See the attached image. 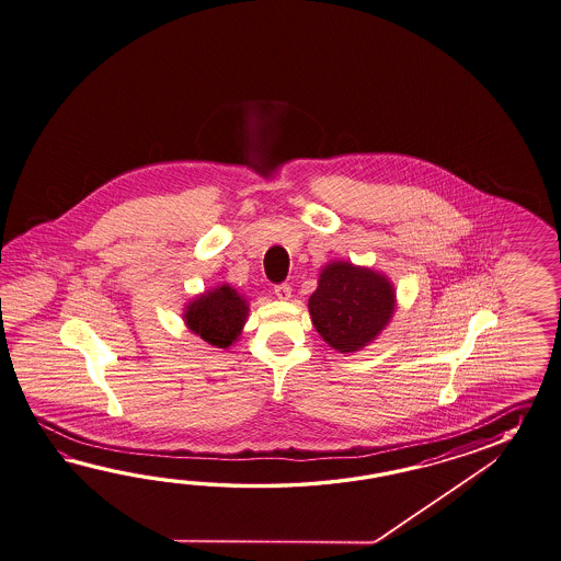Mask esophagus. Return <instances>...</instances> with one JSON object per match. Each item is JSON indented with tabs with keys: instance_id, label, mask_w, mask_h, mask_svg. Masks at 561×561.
<instances>
[{
	"instance_id": "esophagus-1",
	"label": "esophagus",
	"mask_w": 561,
	"mask_h": 561,
	"mask_svg": "<svg viewBox=\"0 0 561 561\" xmlns=\"http://www.w3.org/2000/svg\"><path fill=\"white\" fill-rule=\"evenodd\" d=\"M290 293H293V288H290V285H287V283L276 285V287H274V295H276L280 300L290 299Z\"/></svg>"
}]
</instances>
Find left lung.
<instances>
[{
	"mask_svg": "<svg viewBox=\"0 0 561 561\" xmlns=\"http://www.w3.org/2000/svg\"><path fill=\"white\" fill-rule=\"evenodd\" d=\"M309 311L314 329L333 350L357 352L390 321L393 288L381 274L333 262L321 273Z\"/></svg>",
	"mask_w": 561,
	"mask_h": 561,
	"instance_id": "obj_1",
	"label": "left lung"
}]
</instances>
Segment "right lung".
Returning a JSON list of instances; mask_svg holds the SVG:
<instances>
[{"label": "right lung", "instance_id": "obj_1", "mask_svg": "<svg viewBox=\"0 0 561 561\" xmlns=\"http://www.w3.org/2000/svg\"><path fill=\"white\" fill-rule=\"evenodd\" d=\"M247 313V300L236 293V288L222 285L187 307L185 323L209 345L228 347L240 335Z\"/></svg>", "mask_w": 561, "mask_h": 561}]
</instances>
